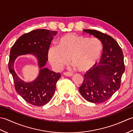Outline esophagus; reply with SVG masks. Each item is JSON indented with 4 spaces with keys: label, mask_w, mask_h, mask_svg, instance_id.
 <instances>
[{
    "label": "esophagus",
    "mask_w": 133,
    "mask_h": 133,
    "mask_svg": "<svg viewBox=\"0 0 133 133\" xmlns=\"http://www.w3.org/2000/svg\"><path fill=\"white\" fill-rule=\"evenodd\" d=\"M63 74L65 76H67V77H72L73 75V74L71 72H65L63 73Z\"/></svg>",
    "instance_id": "34e87169"
}]
</instances>
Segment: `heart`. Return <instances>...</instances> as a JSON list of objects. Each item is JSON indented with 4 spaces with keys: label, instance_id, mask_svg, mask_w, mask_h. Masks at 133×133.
Wrapping results in <instances>:
<instances>
[{
    "label": "heart",
    "instance_id": "1",
    "mask_svg": "<svg viewBox=\"0 0 133 133\" xmlns=\"http://www.w3.org/2000/svg\"><path fill=\"white\" fill-rule=\"evenodd\" d=\"M102 54V45L96 38L69 34L59 39L58 46L50 47L48 58L52 66L61 70L69 63L79 71H86L94 66Z\"/></svg>",
    "mask_w": 133,
    "mask_h": 133
}]
</instances>
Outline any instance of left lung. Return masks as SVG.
I'll return each mask as SVG.
<instances>
[{
  "label": "left lung",
  "mask_w": 133,
  "mask_h": 133,
  "mask_svg": "<svg viewBox=\"0 0 133 133\" xmlns=\"http://www.w3.org/2000/svg\"><path fill=\"white\" fill-rule=\"evenodd\" d=\"M83 31L99 39L103 44V54L99 64L84 75V81L79 91L90 102L103 103L120 87L125 70L123 52L111 36L97 30Z\"/></svg>",
  "instance_id": "1"
}]
</instances>
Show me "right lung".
<instances>
[{
  "label": "right lung",
  "instance_id": "obj_1",
  "mask_svg": "<svg viewBox=\"0 0 133 133\" xmlns=\"http://www.w3.org/2000/svg\"><path fill=\"white\" fill-rule=\"evenodd\" d=\"M57 31L45 29L33 30L19 37L11 49L8 69L12 75L16 92L32 105L42 106L52 98L56 89V83L61 77L45 67L51 42ZM32 55L37 59L39 71L35 80L26 83L21 80L14 69V63L20 56Z\"/></svg>",
  "mask_w": 133,
  "mask_h": 133
}]
</instances>
